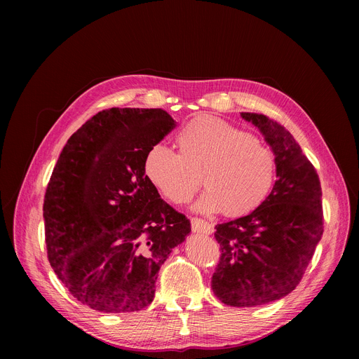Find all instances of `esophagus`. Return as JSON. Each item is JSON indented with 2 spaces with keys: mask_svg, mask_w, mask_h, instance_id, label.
I'll list each match as a JSON object with an SVG mask.
<instances>
[{
  "mask_svg": "<svg viewBox=\"0 0 359 359\" xmlns=\"http://www.w3.org/2000/svg\"><path fill=\"white\" fill-rule=\"evenodd\" d=\"M191 230L194 233H203V234H212L213 233V226L208 222H204L201 219H191Z\"/></svg>",
  "mask_w": 359,
  "mask_h": 359,
  "instance_id": "esophagus-1",
  "label": "esophagus"
}]
</instances>
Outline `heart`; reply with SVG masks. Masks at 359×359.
Returning a JSON list of instances; mask_svg holds the SVG:
<instances>
[{
  "label": "heart",
  "instance_id": "1",
  "mask_svg": "<svg viewBox=\"0 0 359 359\" xmlns=\"http://www.w3.org/2000/svg\"><path fill=\"white\" fill-rule=\"evenodd\" d=\"M179 153L153 144L144 155L149 183L175 204L187 203L203 182L198 213L241 217L259 209L276 177L274 153L245 130L210 115H198L176 135Z\"/></svg>",
  "mask_w": 359,
  "mask_h": 359
}]
</instances>
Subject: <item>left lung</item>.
<instances>
[{
  "mask_svg": "<svg viewBox=\"0 0 359 359\" xmlns=\"http://www.w3.org/2000/svg\"><path fill=\"white\" fill-rule=\"evenodd\" d=\"M276 156L277 180L259 209L216 226L222 255L212 278L215 295L230 306H255L290 294L323 237L318 175L292 135L264 115L241 112Z\"/></svg>",
  "mask_w": 359,
  "mask_h": 359,
  "instance_id": "left-lung-1",
  "label": "left lung"
}]
</instances>
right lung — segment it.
<instances>
[{"label": "right lung", "mask_w": 359, "mask_h": 359, "mask_svg": "<svg viewBox=\"0 0 359 359\" xmlns=\"http://www.w3.org/2000/svg\"><path fill=\"white\" fill-rule=\"evenodd\" d=\"M176 122L163 109L112 108L64 146L43 200L48 260L68 291L105 314L139 311L190 222L144 176L146 151Z\"/></svg>", "instance_id": "add662e5"}]
</instances>
